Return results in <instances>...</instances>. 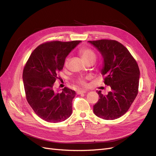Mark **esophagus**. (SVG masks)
Wrapping results in <instances>:
<instances>
[{
	"mask_svg": "<svg viewBox=\"0 0 156 156\" xmlns=\"http://www.w3.org/2000/svg\"><path fill=\"white\" fill-rule=\"evenodd\" d=\"M87 91L86 90H79L77 91V94H84L86 93Z\"/></svg>",
	"mask_w": 156,
	"mask_h": 156,
	"instance_id": "obj_1",
	"label": "esophagus"
}]
</instances>
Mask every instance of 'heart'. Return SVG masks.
I'll list each match as a JSON object with an SVG mask.
<instances>
[{"instance_id": "b5f03b06", "label": "heart", "mask_w": 156, "mask_h": 156, "mask_svg": "<svg viewBox=\"0 0 156 156\" xmlns=\"http://www.w3.org/2000/svg\"><path fill=\"white\" fill-rule=\"evenodd\" d=\"M79 53L81 54L82 58L83 60L85 61L87 63H88L90 61L94 60L95 61L96 58V55L92 49L87 48V47H83L79 49ZM69 62V58H66L65 61V65L67 66ZM89 77H79L77 78L75 81V83L78 84L79 85L82 87H86L87 86V80L88 79Z\"/></svg>"}]
</instances>
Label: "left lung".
Instances as JSON below:
<instances>
[{
	"label": "left lung",
	"instance_id": "obj_1",
	"mask_svg": "<svg viewBox=\"0 0 156 156\" xmlns=\"http://www.w3.org/2000/svg\"><path fill=\"white\" fill-rule=\"evenodd\" d=\"M100 51L104 60V83L111 91L99 99L94 112L105 120H115L129 110L139 92L140 71L137 62L124 45L113 40L88 41Z\"/></svg>",
	"mask_w": 156,
	"mask_h": 156
}]
</instances>
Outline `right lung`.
Segmentation results:
<instances>
[{
  "label": "right lung",
  "instance_id": "right-lung-1",
  "mask_svg": "<svg viewBox=\"0 0 156 156\" xmlns=\"http://www.w3.org/2000/svg\"><path fill=\"white\" fill-rule=\"evenodd\" d=\"M80 41H51L32 51L23 72L26 99L36 114L52 123L62 122L72 113L75 92L67 87L60 93L53 90L66 57Z\"/></svg>",
  "mask_w": 156,
  "mask_h": 156
}]
</instances>
